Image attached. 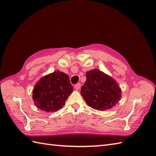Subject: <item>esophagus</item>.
<instances>
[{"label": "esophagus", "instance_id": "esophagus-1", "mask_svg": "<svg viewBox=\"0 0 156 156\" xmlns=\"http://www.w3.org/2000/svg\"><path fill=\"white\" fill-rule=\"evenodd\" d=\"M80 87H81V84L80 83H78L74 86V88L76 89V90H79V89L80 88Z\"/></svg>", "mask_w": 156, "mask_h": 156}]
</instances>
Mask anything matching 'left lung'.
<instances>
[{
	"label": "left lung",
	"instance_id": "1",
	"mask_svg": "<svg viewBox=\"0 0 156 156\" xmlns=\"http://www.w3.org/2000/svg\"><path fill=\"white\" fill-rule=\"evenodd\" d=\"M87 80L81 87V95L87 104L98 111H107L117 104L121 90L117 82L98 69L87 72Z\"/></svg>",
	"mask_w": 156,
	"mask_h": 156
}]
</instances>
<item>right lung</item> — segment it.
Here are the masks:
<instances>
[{"label":"right lung","mask_w":156,"mask_h":156,"mask_svg":"<svg viewBox=\"0 0 156 156\" xmlns=\"http://www.w3.org/2000/svg\"><path fill=\"white\" fill-rule=\"evenodd\" d=\"M73 91L69 76L60 71L43 76L33 90V99L37 108L48 112L58 111L64 105Z\"/></svg>","instance_id":"add662e5"}]
</instances>
